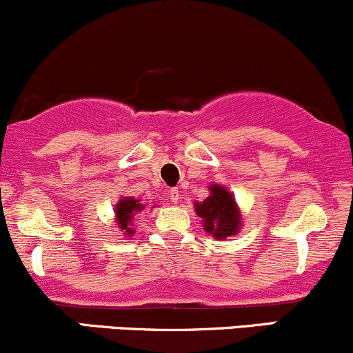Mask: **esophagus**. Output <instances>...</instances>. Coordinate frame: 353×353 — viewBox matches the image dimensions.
<instances>
[{
  "label": "esophagus",
  "instance_id": "obj_1",
  "mask_svg": "<svg viewBox=\"0 0 353 353\" xmlns=\"http://www.w3.org/2000/svg\"><path fill=\"white\" fill-rule=\"evenodd\" d=\"M169 199H171V202H174V204H177V201H179V190L176 188L169 190Z\"/></svg>",
  "mask_w": 353,
  "mask_h": 353
}]
</instances>
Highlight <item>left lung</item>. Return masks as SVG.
Listing matches in <instances>:
<instances>
[{"mask_svg":"<svg viewBox=\"0 0 353 353\" xmlns=\"http://www.w3.org/2000/svg\"><path fill=\"white\" fill-rule=\"evenodd\" d=\"M197 216L204 219V228L214 237H230L239 230L241 216L232 194L222 185H210V196L196 204Z\"/></svg>","mask_w":353,"mask_h":353,"instance_id":"1","label":"left lung"}]
</instances>
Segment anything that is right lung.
I'll return each mask as SVG.
<instances>
[{"instance_id":"obj_1","label":"right lung","mask_w":353,"mask_h":353,"mask_svg":"<svg viewBox=\"0 0 353 353\" xmlns=\"http://www.w3.org/2000/svg\"><path fill=\"white\" fill-rule=\"evenodd\" d=\"M143 208L144 205L141 204L139 201L132 199V197H124V199L117 202L116 221H117V225H119V229L123 230L124 234H134V230L129 228V222H131V219L134 217V214L139 212V210H143Z\"/></svg>"}]
</instances>
